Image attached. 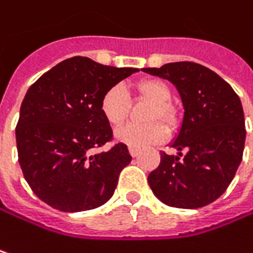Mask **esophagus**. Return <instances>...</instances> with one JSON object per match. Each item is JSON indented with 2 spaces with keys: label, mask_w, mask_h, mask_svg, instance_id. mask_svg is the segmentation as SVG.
<instances>
[{
  "label": "esophagus",
  "mask_w": 253,
  "mask_h": 253,
  "mask_svg": "<svg viewBox=\"0 0 253 253\" xmlns=\"http://www.w3.org/2000/svg\"><path fill=\"white\" fill-rule=\"evenodd\" d=\"M129 154H131L132 157H138V155H139V150H136V148H132V147H129Z\"/></svg>",
  "instance_id": "esophagus-1"
}]
</instances>
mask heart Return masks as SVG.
<instances>
[{"label": "heart", "instance_id": "1", "mask_svg": "<svg viewBox=\"0 0 253 253\" xmlns=\"http://www.w3.org/2000/svg\"><path fill=\"white\" fill-rule=\"evenodd\" d=\"M135 99L151 100L145 118L150 122L128 124L117 131V139L132 148H144L153 144H160L169 136L167 126L157 119H163L170 128L178 125V111L172 105L171 89L160 79H144L135 84ZM102 117L112 126H119L125 122L131 111V98L122 84L108 87L99 102Z\"/></svg>", "mask_w": 253, "mask_h": 253}]
</instances>
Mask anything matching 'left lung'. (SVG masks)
Here are the masks:
<instances>
[{"label":"left lung","instance_id":"obj_1","mask_svg":"<svg viewBox=\"0 0 253 253\" xmlns=\"http://www.w3.org/2000/svg\"><path fill=\"white\" fill-rule=\"evenodd\" d=\"M142 70L175 84L186 111L172 142L180 153H161L148 184L167 206H208L225 193L244 157L246 129L241 99L227 82L202 64L175 62Z\"/></svg>","mask_w":253,"mask_h":253}]
</instances>
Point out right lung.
Returning a JSON list of instances; mask_svg holds the SVG:
<instances>
[{
	"label": "right lung",
	"mask_w": 253,
	"mask_h": 253,
	"mask_svg": "<svg viewBox=\"0 0 253 253\" xmlns=\"http://www.w3.org/2000/svg\"><path fill=\"white\" fill-rule=\"evenodd\" d=\"M136 70L76 56L30 86L15 126L18 163L33 193L48 206L83 211L112 197L132 157L122 142L96 153L114 139L99 102L108 87Z\"/></svg>",
	"instance_id": "1"
}]
</instances>
